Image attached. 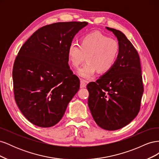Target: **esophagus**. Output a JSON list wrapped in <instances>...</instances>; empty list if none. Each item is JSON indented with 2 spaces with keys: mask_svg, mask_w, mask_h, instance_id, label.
Listing matches in <instances>:
<instances>
[{
  "mask_svg": "<svg viewBox=\"0 0 159 159\" xmlns=\"http://www.w3.org/2000/svg\"><path fill=\"white\" fill-rule=\"evenodd\" d=\"M86 85H87V84H86L85 81L83 80H81L80 81V88H84L86 87Z\"/></svg>",
  "mask_w": 159,
  "mask_h": 159,
  "instance_id": "esophagus-1",
  "label": "esophagus"
}]
</instances>
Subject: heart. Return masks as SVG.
<instances>
[{"mask_svg":"<svg viewBox=\"0 0 159 159\" xmlns=\"http://www.w3.org/2000/svg\"><path fill=\"white\" fill-rule=\"evenodd\" d=\"M119 54L118 42L109 38L99 32L85 34L80 38V45L71 43L68 49V58L75 68L82 64L85 56L87 62L78 70L84 79H90L96 71L107 73L113 68Z\"/></svg>","mask_w":159,"mask_h":159,"instance_id":"heart-1","label":"heart"}]
</instances>
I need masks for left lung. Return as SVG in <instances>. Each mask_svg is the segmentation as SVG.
Wrapping results in <instances>:
<instances>
[{"mask_svg":"<svg viewBox=\"0 0 159 159\" xmlns=\"http://www.w3.org/2000/svg\"><path fill=\"white\" fill-rule=\"evenodd\" d=\"M117 37L119 54L113 68L90 82L88 106L95 123L103 129L115 131L135 118L144 91L140 58L123 32L106 27Z\"/></svg>","mask_w":159,"mask_h":159,"instance_id":"left-lung-1","label":"left lung"}]
</instances>
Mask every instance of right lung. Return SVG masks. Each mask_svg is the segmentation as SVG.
I'll return each instance as SVG.
<instances>
[{
  "mask_svg": "<svg viewBox=\"0 0 159 159\" xmlns=\"http://www.w3.org/2000/svg\"><path fill=\"white\" fill-rule=\"evenodd\" d=\"M87 22H56L28 38L14 61V99L28 121L40 127L58 123L80 89L78 77L68 65V49Z\"/></svg>",
  "mask_w": 159,
  "mask_h": 159,
  "instance_id": "obj_1",
  "label": "right lung"
}]
</instances>
